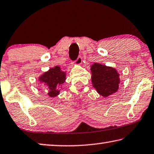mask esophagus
Instances as JSON below:
<instances>
[{"label": "esophagus", "mask_w": 154, "mask_h": 154, "mask_svg": "<svg viewBox=\"0 0 154 154\" xmlns=\"http://www.w3.org/2000/svg\"><path fill=\"white\" fill-rule=\"evenodd\" d=\"M82 63V57L81 56H79V57H77V59L75 60V64L76 65H80Z\"/></svg>", "instance_id": "1"}]
</instances>
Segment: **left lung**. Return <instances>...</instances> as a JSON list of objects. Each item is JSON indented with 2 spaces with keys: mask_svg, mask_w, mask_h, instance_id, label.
<instances>
[{
  "mask_svg": "<svg viewBox=\"0 0 154 154\" xmlns=\"http://www.w3.org/2000/svg\"><path fill=\"white\" fill-rule=\"evenodd\" d=\"M92 86L97 92L103 97H107L119 90L120 78L114 68L94 63L90 67Z\"/></svg>",
  "mask_w": 154,
  "mask_h": 154,
  "instance_id": "1",
  "label": "left lung"
}]
</instances>
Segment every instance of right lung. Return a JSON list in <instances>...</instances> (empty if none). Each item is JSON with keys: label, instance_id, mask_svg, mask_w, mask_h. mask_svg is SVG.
<instances>
[{"label": "right lung", "instance_id": "obj_1", "mask_svg": "<svg viewBox=\"0 0 154 154\" xmlns=\"http://www.w3.org/2000/svg\"><path fill=\"white\" fill-rule=\"evenodd\" d=\"M66 72L62 71L60 67L57 66L45 72L38 78V80L47 87L49 97H55L60 94L62 85L66 80Z\"/></svg>", "mask_w": 154, "mask_h": 154}]
</instances>
